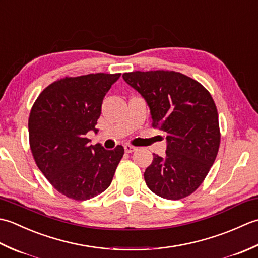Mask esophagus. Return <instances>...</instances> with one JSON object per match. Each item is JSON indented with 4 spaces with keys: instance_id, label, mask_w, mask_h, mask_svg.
<instances>
[{
    "instance_id": "34e87169",
    "label": "esophagus",
    "mask_w": 258,
    "mask_h": 258,
    "mask_svg": "<svg viewBox=\"0 0 258 258\" xmlns=\"http://www.w3.org/2000/svg\"><path fill=\"white\" fill-rule=\"evenodd\" d=\"M124 150H125L126 153H132V152H135L136 150H138V147L132 146V145H130V144H126L124 146Z\"/></svg>"
}]
</instances>
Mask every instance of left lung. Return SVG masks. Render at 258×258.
<instances>
[{
	"label": "left lung",
	"mask_w": 258,
	"mask_h": 258,
	"mask_svg": "<svg viewBox=\"0 0 258 258\" xmlns=\"http://www.w3.org/2000/svg\"><path fill=\"white\" fill-rule=\"evenodd\" d=\"M150 107L153 126L166 134V154H153L144 178L153 193L180 200L203 183L215 161L221 134L218 114L204 86L173 71L123 74Z\"/></svg>",
	"instance_id": "8db88e82"
}]
</instances>
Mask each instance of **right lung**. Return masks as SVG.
<instances>
[{"instance_id": "obj_1", "label": "right lung", "mask_w": 258, "mask_h": 258, "mask_svg": "<svg viewBox=\"0 0 258 258\" xmlns=\"http://www.w3.org/2000/svg\"><path fill=\"white\" fill-rule=\"evenodd\" d=\"M120 74L65 78L38 95L29 118L30 146L37 167L59 193L86 201L112 183L123 146L105 150L86 139L101 115L103 98Z\"/></svg>"}]
</instances>
